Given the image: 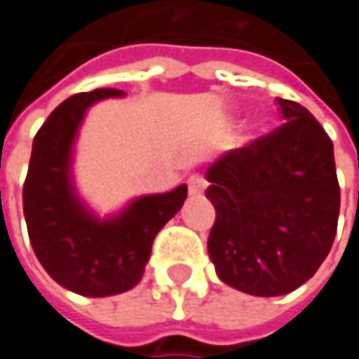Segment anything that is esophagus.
<instances>
[{"mask_svg": "<svg viewBox=\"0 0 359 359\" xmlns=\"http://www.w3.org/2000/svg\"><path fill=\"white\" fill-rule=\"evenodd\" d=\"M187 187H189V195H201L205 191V179L199 175H191L187 179Z\"/></svg>", "mask_w": 359, "mask_h": 359, "instance_id": "obj_1", "label": "esophagus"}]
</instances>
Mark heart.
Returning <instances> with one entry per match:
<instances>
[{"label":"heart","mask_w":359,"mask_h":359,"mask_svg":"<svg viewBox=\"0 0 359 359\" xmlns=\"http://www.w3.org/2000/svg\"><path fill=\"white\" fill-rule=\"evenodd\" d=\"M262 126H264V118H253L248 122V130H250V135H255L257 130H262Z\"/></svg>","instance_id":"heart-1"}]
</instances>
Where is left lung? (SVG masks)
<instances>
[{
  "label": "left lung",
  "instance_id": "8db88e82",
  "mask_svg": "<svg viewBox=\"0 0 359 359\" xmlns=\"http://www.w3.org/2000/svg\"><path fill=\"white\" fill-rule=\"evenodd\" d=\"M283 126L226 151L205 172L216 208L208 253L222 283L257 297L310 280L332 248L341 191L332 141L297 102Z\"/></svg>",
  "mask_w": 359,
  "mask_h": 359
}]
</instances>
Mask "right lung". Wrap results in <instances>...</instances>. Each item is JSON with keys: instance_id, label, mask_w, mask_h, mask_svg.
<instances>
[{"instance_id": "1", "label": "right lung", "mask_w": 359, "mask_h": 359, "mask_svg": "<svg viewBox=\"0 0 359 359\" xmlns=\"http://www.w3.org/2000/svg\"><path fill=\"white\" fill-rule=\"evenodd\" d=\"M118 89L76 93L43 122L33 141L22 205L31 245L47 274L68 291L108 297L133 289L145 270L162 226L187 199V184L143 195L120 214L97 218L74 191L72 147L85 111Z\"/></svg>"}]
</instances>
